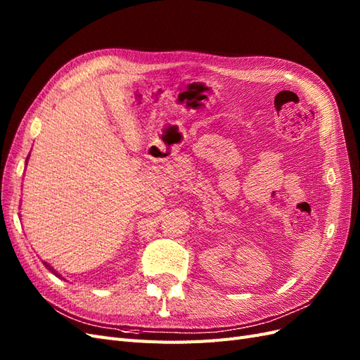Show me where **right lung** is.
<instances>
[{"label":"right lung","mask_w":360,"mask_h":360,"mask_svg":"<svg viewBox=\"0 0 360 360\" xmlns=\"http://www.w3.org/2000/svg\"><path fill=\"white\" fill-rule=\"evenodd\" d=\"M27 161H28V157H27ZM45 265H46V266H48V269H49V270H51V271H53V273H54V274H56V276H57V273H56V270H54V269H51V266H49V265H48V264H46V262H45Z\"/></svg>","instance_id":"right-lung-1"}]
</instances>
